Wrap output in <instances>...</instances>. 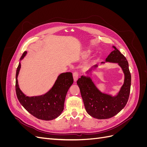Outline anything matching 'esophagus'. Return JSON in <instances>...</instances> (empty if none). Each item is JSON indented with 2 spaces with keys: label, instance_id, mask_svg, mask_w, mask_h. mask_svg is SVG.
Wrapping results in <instances>:
<instances>
[{
  "label": "esophagus",
  "instance_id": "obj_1",
  "mask_svg": "<svg viewBox=\"0 0 147 147\" xmlns=\"http://www.w3.org/2000/svg\"><path fill=\"white\" fill-rule=\"evenodd\" d=\"M73 77H74V82H77V80L78 78V74L77 72H75L73 74Z\"/></svg>",
  "mask_w": 147,
  "mask_h": 147
}]
</instances>
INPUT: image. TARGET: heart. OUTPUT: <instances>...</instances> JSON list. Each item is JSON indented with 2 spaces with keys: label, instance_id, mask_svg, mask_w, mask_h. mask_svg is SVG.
I'll return each instance as SVG.
<instances>
[{
  "label": "heart",
  "instance_id": "heart-1",
  "mask_svg": "<svg viewBox=\"0 0 147 147\" xmlns=\"http://www.w3.org/2000/svg\"><path fill=\"white\" fill-rule=\"evenodd\" d=\"M91 53V50H87L85 52H84V54L86 55H89Z\"/></svg>",
  "mask_w": 147,
  "mask_h": 147
}]
</instances>
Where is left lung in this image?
<instances>
[{
    "mask_svg": "<svg viewBox=\"0 0 147 147\" xmlns=\"http://www.w3.org/2000/svg\"><path fill=\"white\" fill-rule=\"evenodd\" d=\"M113 48L114 50L107 57L105 62L117 63L124 75V83L116 96L101 92L89 76L88 74L91 75L92 71L98 67L97 65L92 66L86 72L87 75H82L77 82L86 112L92 117L99 119L110 118L118 114L126 105L129 96L131 75L128 62L116 47L113 46Z\"/></svg>",
    "mask_w": 147,
    "mask_h": 147,
    "instance_id": "obj_1",
    "label": "left lung"
}]
</instances>
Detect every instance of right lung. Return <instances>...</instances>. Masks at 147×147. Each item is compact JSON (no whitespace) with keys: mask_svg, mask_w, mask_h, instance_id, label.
<instances>
[{"mask_svg":"<svg viewBox=\"0 0 147 147\" xmlns=\"http://www.w3.org/2000/svg\"><path fill=\"white\" fill-rule=\"evenodd\" d=\"M27 54L24 51L21 57L23 59ZM21 69L20 62L16 74V92L20 104L29 113L38 119L49 121L58 117L64 110L65 96L69 88L73 84L72 74L65 72L60 74L52 88L45 94L39 96H26L21 91L18 82Z\"/></svg>","mask_w":147,"mask_h":147,"instance_id":"right-lung-1","label":"right lung"}]
</instances>
